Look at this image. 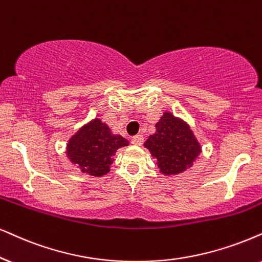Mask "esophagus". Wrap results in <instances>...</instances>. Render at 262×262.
<instances>
[{"instance_id":"esophagus-1","label":"esophagus","mask_w":262,"mask_h":262,"mask_svg":"<svg viewBox=\"0 0 262 262\" xmlns=\"http://www.w3.org/2000/svg\"><path fill=\"white\" fill-rule=\"evenodd\" d=\"M132 144L140 146V145L144 144V137L142 135H135V137L132 138Z\"/></svg>"}]
</instances>
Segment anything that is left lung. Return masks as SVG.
I'll return each mask as SVG.
<instances>
[{
  "instance_id": "left-lung-1",
  "label": "left lung",
  "mask_w": 262,
  "mask_h": 262,
  "mask_svg": "<svg viewBox=\"0 0 262 262\" xmlns=\"http://www.w3.org/2000/svg\"><path fill=\"white\" fill-rule=\"evenodd\" d=\"M144 145L157 158L162 173L167 175L187 169L201 154L200 144L190 127L169 112L156 123V133Z\"/></svg>"
}]
</instances>
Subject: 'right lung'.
I'll return each instance as SVG.
<instances>
[{"label":"right lung","mask_w":262,"mask_h":262,"mask_svg":"<svg viewBox=\"0 0 262 262\" xmlns=\"http://www.w3.org/2000/svg\"><path fill=\"white\" fill-rule=\"evenodd\" d=\"M127 145L124 138L112 134L106 124L94 120L70 139L68 156L83 173L101 177L110 170L116 150Z\"/></svg>","instance_id":"obj_1"}]
</instances>
